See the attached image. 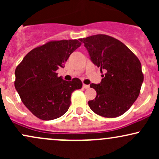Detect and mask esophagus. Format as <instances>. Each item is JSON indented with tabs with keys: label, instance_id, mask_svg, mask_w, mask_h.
I'll list each match as a JSON object with an SVG mask.
<instances>
[{
	"label": "esophagus",
	"instance_id": "1",
	"mask_svg": "<svg viewBox=\"0 0 159 159\" xmlns=\"http://www.w3.org/2000/svg\"><path fill=\"white\" fill-rule=\"evenodd\" d=\"M83 87H84V88H85V89H88L89 87H90V85L84 84H83Z\"/></svg>",
	"mask_w": 159,
	"mask_h": 159
}]
</instances>
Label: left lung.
<instances>
[{
	"label": "left lung",
	"mask_w": 159,
	"mask_h": 159,
	"mask_svg": "<svg viewBox=\"0 0 159 159\" xmlns=\"http://www.w3.org/2000/svg\"><path fill=\"white\" fill-rule=\"evenodd\" d=\"M90 59L102 73L101 83L91 84L96 91L90 109L99 116L114 118L130 108L140 94L143 81L141 63L135 54L120 40L105 34L80 39Z\"/></svg>",
	"instance_id": "1"
}]
</instances>
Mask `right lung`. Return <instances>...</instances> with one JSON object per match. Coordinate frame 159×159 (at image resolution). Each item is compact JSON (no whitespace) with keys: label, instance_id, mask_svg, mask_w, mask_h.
I'll return each instance as SVG.
<instances>
[{"label":"right lung","instance_id":"right-lung-1","mask_svg":"<svg viewBox=\"0 0 159 159\" xmlns=\"http://www.w3.org/2000/svg\"><path fill=\"white\" fill-rule=\"evenodd\" d=\"M81 45L77 39L48 42L27 53L16 67V90L24 105L39 119L63 116L70 106L72 93L82 87L78 78L66 81L57 73Z\"/></svg>","mask_w":159,"mask_h":159}]
</instances>
